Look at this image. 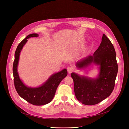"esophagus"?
Here are the masks:
<instances>
[{
    "mask_svg": "<svg viewBox=\"0 0 129 129\" xmlns=\"http://www.w3.org/2000/svg\"><path fill=\"white\" fill-rule=\"evenodd\" d=\"M67 70H68V73H71V72L74 70V68L72 67L69 66V67H67Z\"/></svg>",
    "mask_w": 129,
    "mask_h": 129,
    "instance_id": "1",
    "label": "esophagus"
}]
</instances>
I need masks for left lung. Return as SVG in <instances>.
<instances>
[{
    "label": "left lung",
    "mask_w": 129,
    "mask_h": 129,
    "mask_svg": "<svg viewBox=\"0 0 129 129\" xmlns=\"http://www.w3.org/2000/svg\"><path fill=\"white\" fill-rule=\"evenodd\" d=\"M91 64L98 66L99 74L95 78L72 73L75 96L81 103L93 105L106 99L114 88L118 66L116 53L110 40L104 34L100 47L93 55L77 61L78 69H86Z\"/></svg>",
    "instance_id": "1"
}]
</instances>
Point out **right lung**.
<instances>
[{"label":"right lung","instance_id":"add662e5","mask_svg":"<svg viewBox=\"0 0 129 129\" xmlns=\"http://www.w3.org/2000/svg\"><path fill=\"white\" fill-rule=\"evenodd\" d=\"M38 36L39 34L37 33L29 34L18 44L15 53L13 71L15 87L18 95L29 103L39 106L45 105L51 102L60 82L67 76L68 73L66 69H63L58 73L53 74L42 85L36 87L26 86L20 79L17 71L20 52L27 42V39Z\"/></svg>","mask_w":129,"mask_h":129}]
</instances>
